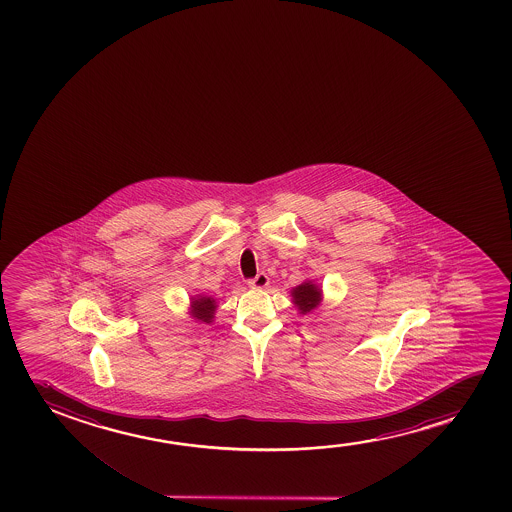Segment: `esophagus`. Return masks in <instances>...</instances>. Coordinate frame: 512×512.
Segmentation results:
<instances>
[{
	"mask_svg": "<svg viewBox=\"0 0 512 512\" xmlns=\"http://www.w3.org/2000/svg\"><path fill=\"white\" fill-rule=\"evenodd\" d=\"M248 285L252 288H266L269 285V278L266 273H259L252 280H248Z\"/></svg>",
	"mask_w": 512,
	"mask_h": 512,
	"instance_id": "esophagus-1",
	"label": "esophagus"
}]
</instances>
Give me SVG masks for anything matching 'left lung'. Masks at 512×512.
Returning a JSON list of instances; mask_svg holds the SVG:
<instances>
[{"label": "left lung", "instance_id": "8db88e82", "mask_svg": "<svg viewBox=\"0 0 512 512\" xmlns=\"http://www.w3.org/2000/svg\"><path fill=\"white\" fill-rule=\"evenodd\" d=\"M292 297H294L295 306L299 308L301 313L306 315V313L313 311L318 306V302H320V288L313 285L311 281H306V283H302L299 287L294 288Z\"/></svg>", "mask_w": 512, "mask_h": 512}]
</instances>
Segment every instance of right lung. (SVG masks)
<instances>
[{"mask_svg":"<svg viewBox=\"0 0 512 512\" xmlns=\"http://www.w3.org/2000/svg\"><path fill=\"white\" fill-rule=\"evenodd\" d=\"M215 309H217V306H215V301L211 297L192 299V315L196 316L199 322L211 323Z\"/></svg>","mask_w":512,"mask_h":512,"instance_id":"1","label":"right lung"}]
</instances>
